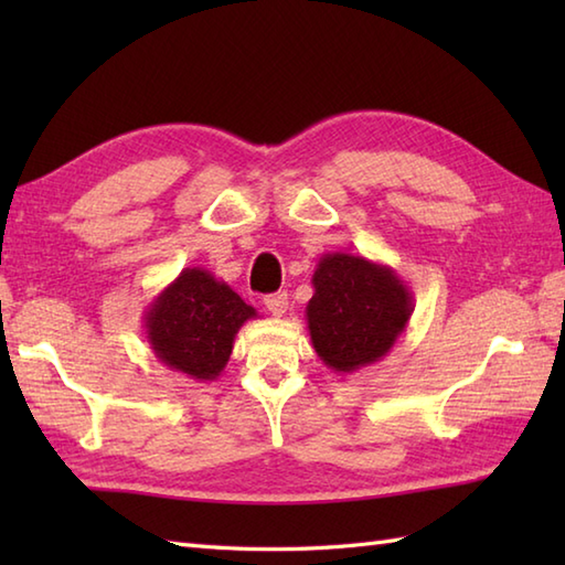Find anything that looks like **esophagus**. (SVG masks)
I'll return each instance as SVG.
<instances>
[{"label": "esophagus", "mask_w": 565, "mask_h": 565, "mask_svg": "<svg viewBox=\"0 0 565 565\" xmlns=\"http://www.w3.org/2000/svg\"><path fill=\"white\" fill-rule=\"evenodd\" d=\"M264 306H267V310L274 318H281L286 313V308H289V296H286V291L269 294L264 296Z\"/></svg>", "instance_id": "34e87169"}]
</instances>
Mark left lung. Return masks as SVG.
<instances>
[{"label": "left lung", "instance_id": "obj_1", "mask_svg": "<svg viewBox=\"0 0 565 565\" xmlns=\"http://www.w3.org/2000/svg\"><path fill=\"white\" fill-rule=\"evenodd\" d=\"M310 281V342L322 364L338 374H352L386 356L415 310L413 291L395 269L362 255L328 252Z\"/></svg>", "mask_w": 565, "mask_h": 565}]
</instances>
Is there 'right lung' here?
I'll return each mask as SVG.
<instances>
[{
	"label": "right lung",
	"mask_w": 565,
	"mask_h": 565,
	"mask_svg": "<svg viewBox=\"0 0 565 565\" xmlns=\"http://www.w3.org/2000/svg\"><path fill=\"white\" fill-rule=\"evenodd\" d=\"M257 310L209 269L186 267L152 298L142 328L158 362L196 381H215L233 342Z\"/></svg>",
	"instance_id": "right-lung-1"
}]
</instances>
